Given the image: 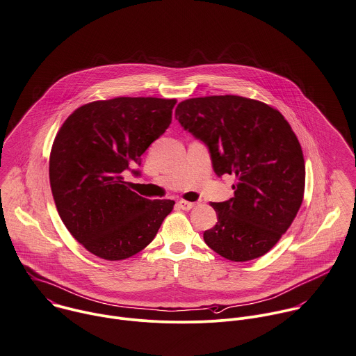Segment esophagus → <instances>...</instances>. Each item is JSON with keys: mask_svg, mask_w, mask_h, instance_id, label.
I'll return each mask as SVG.
<instances>
[{"mask_svg": "<svg viewBox=\"0 0 356 356\" xmlns=\"http://www.w3.org/2000/svg\"><path fill=\"white\" fill-rule=\"evenodd\" d=\"M177 206H178L181 210H191V209L195 206V203L186 202V200H179V202L177 203Z\"/></svg>", "mask_w": 356, "mask_h": 356, "instance_id": "esophagus-1", "label": "esophagus"}]
</instances>
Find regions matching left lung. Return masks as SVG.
<instances>
[{"mask_svg":"<svg viewBox=\"0 0 356 356\" xmlns=\"http://www.w3.org/2000/svg\"><path fill=\"white\" fill-rule=\"evenodd\" d=\"M175 118L209 147L218 177H236L234 197L210 203L218 221L204 242L232 261L266 254L303 200L305 160L291 125L278 110L231 95L181 102Z\"/></svg>","mask_w":356,"mask_h":356,"instance_id":"obj_1","label":"left lung"}]
</instances>
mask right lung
Listing matches in <instances>:
<instances>
[{"mask_svg":"<svg viewBox=\"0 0 356 356\" xmlns=\"http://www.w3.org/2000/svg\"><path fill=\"white\" fill-rule=\"evenodd\" d=\"M175 99L115 97L75 110L50 154V185L58 214L90 253L124 260L145 249L174 209L131 191L122 172L171 124ZM139 175V171H134Z\"/></svg>","mask_w":356,"mask_h":356,"instance_id":"add662e5","label":"right lung"}]
</instances>
